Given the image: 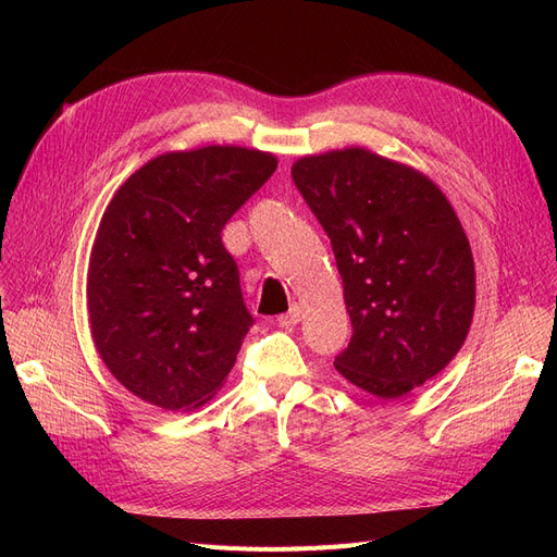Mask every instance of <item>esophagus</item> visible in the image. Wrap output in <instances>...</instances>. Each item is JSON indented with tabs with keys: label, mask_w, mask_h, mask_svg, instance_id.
I'll return each mask as SVG.
<instances>
[{
	"label": "esophagus",
	"mask_w": 557,
	"mask_h": 557,
	"mask_svg": "<svg viewBox=\"0 0 557 557\" xmlns=\"http://www.w3.org/2000/svg\"><path fill=\"white\" fill-rule=\"evenodd\" d=\"M299 320H301V309L295 305V307H290L288 313L278 315V327H295Z\"/></svg>",
	"instance_id": "34e87169"
}]
</instances>
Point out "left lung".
I'll return each instance as SVG.
<instances>
[{"label": "left lung", "mask_w": 557, "mask_h": 557, "mask_svg": "<svg viewBox=\"0 0 557 557\" xmlns=\"http://www.w3.org/2000/svg\"><path fill=\"white\" fill-rule=\"evenodd\" d=\"M299 195L330 237L352 336L334 367L397 399L453 360L474 315V260L444 193L364 148L293 164Z\"/></svg>", "instance_id": "left-lung-1"}]
</instances>
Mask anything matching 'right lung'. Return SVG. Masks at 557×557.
<instances>
[{
    "instance_id": "add662e5",
    "label": "right lung",
    "mask_w": 557,
    "mask_h": 557,
    "mask_svg": "<svg viewBox=\"0 0 557 557\" xmlns=\"http://www.w3.org/2000/svg\"><path fill=\"white\" fill-rule=\"evenodd\" d=\"M276 158L207 146L146 162L107 207L88 269L95 346L129 393L166 411L215 395L256 323L223 246Z\"/></svg>"
}]
</instances>
